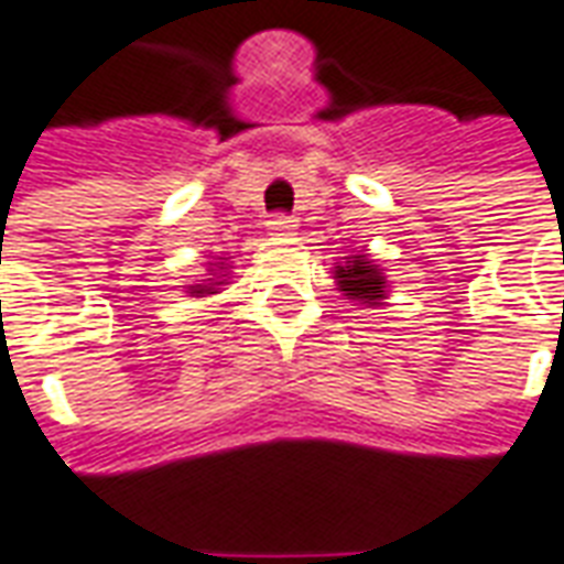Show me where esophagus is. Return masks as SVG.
Wrapping results in <instances>:
<instances>
[{
	"instance_id": "esophagus-1",
	"label": "esophagus",
	"mask_w": 564,
	"mask_h": 564,
	"mask_svg": "<svg viewBox=\"0 0 564 564\" xmlns=\"http://www.w3.org/2000/svg\"><path fill=\"white\" fill-rule=\"evenodd\" d=\"M267 230H270V236H275V239H285V236H294V230H297V220L289 215H273L270 220H267Z\"/></svg>"
}]
</instances>
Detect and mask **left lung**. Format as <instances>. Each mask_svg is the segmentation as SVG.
<instances>
[{"mask_svg": "<svg viewBox=\"0 0 564 564\" xmlns=\"http://www.w3.org/2000/svg\"><path fill=\"white\" fill-rule=\"evenodd\" d=\"M334 282L337 291H344V301L362 306H383L387 304V275L380 270V263L368 254H349L334 267Z\"/></svg>", "mask_w": 564, "mask_h": 564, "instance_id": "1", "label": "left lung"}]
</instances>
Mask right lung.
Segmentation results:
<instances>
[{
    "label": "right lung",
    "instance_id": "1",
    "mask_svg": "<svg viewBox=\"0 0 564 564\" xmlns=\"http://www.w3.org/2000/svg\"><path fill=\"white\" fill-rule=\"evenodd\" d=\"M227 279H230V260L215 258V263H208L205 279H196V285H186V294L189 297H212V294H220L224 285H230Z\"/></svg>",
    "mask_w": 564,
    "mask_h": 564
}]
</instances>
